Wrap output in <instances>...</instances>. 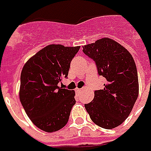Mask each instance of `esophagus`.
I'll list each match as a JSON object with an SVG mask.
<instances>
[{
	"label": "esophagus",
	"mask_w": 151,
	"mask_h": 151,
	"mask_svg": "<svg viewBox=\"0 0 151 151\" xmlns=\"http://www.w3.org/2000/svg\"><path fill=\"white\" fill-rule=\"evenodd\" d=\"M82 90H83V89L77 88V89H76V93H78V94H79L80 92H82Z\"/></svg>",
	"instance_id": "34e87169"
}]
</instances>
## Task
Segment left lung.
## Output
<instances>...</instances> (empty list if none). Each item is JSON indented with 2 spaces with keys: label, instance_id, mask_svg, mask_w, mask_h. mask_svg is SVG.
Listing matches in <instances>:
<instances>
[{
  "label": "left lung",
  "instance_id": "obj_1",
  "mask_svg": "<svg viewBox=\"0 0 151 151\" xmlns=\"http://www.w3.org/2000/svg\"><path fill=\"white\" fill-rule=\"evenodd\" d=\"M82 47L95 61L99 74L106 78L104 88L95 91L94 99L85 104L86 110L95 124L114 129L129 116L139 94L134 60L124 47L109 38Z\"/></svg>",
  "mask_w": 151,
  "mask_h": 151
}]
</instances>
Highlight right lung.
Instances as JSON below:
<instances>
[{"label":"right lung","instance_id":"right-lung-1","mask_svg":"<svg viewBox=\"0 0 151 151\" xmlns=\"http://www.w3.org/2000/svg\"><path fill=\"white\" fill-rule=\"evenodd\" d=\"M80 46L49 44L31 56L21 73L19 99L32 123L43 131L62 129L75 104V91L58 86L67 78Z\"/></svg>","mask_w":151,"mask_h":151}]
</instances>
